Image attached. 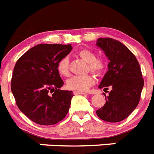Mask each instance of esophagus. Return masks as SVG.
<instances>
[{
  "instance_id": "34e87169",
  "label": "esophagus",
  "mask_w": 154,
  "mask_h": 154,
  "mask_svg": "<svg viewBox=\"0 0 154 154\" xmlns=\"http://www.w3.org/2000/svg\"><path fill=\"white\" fill-rule=\"evenodd\" d=\"M73 93L75 94V95H84V94H85V92H80V91H74L73 92Z\"/></svg>"
}]
</instances>
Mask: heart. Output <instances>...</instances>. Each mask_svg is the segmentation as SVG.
Masks as SVG:
<instances>
[{
    "mask_svg": "<svg viewBox=\"0 0 154 154\" xmlns=\"http://www.w3.org/2000/svg\"><path fill=\"white\" fill-rule=\"evenodd\" d=\"M78 55L88 63V69L96 75L103 73L106 68V62L102 58H96V54L90 49H82L78 52ZM69 61L68 57H64L58 62L57 69L58 73L62 76H68L69 75ZM95 82L94 77L90 74H85L82 75H74L66 82L68 89L75 91L88 90Z\"/></svg>",
    "mask_w": 154,
    "mask_h": 154,
    "instance_id": "obj_1",
    "label": "heart"
}]
</instances>
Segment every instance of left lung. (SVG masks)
Masks as SVG:
<instances>
[{
  "mask_svg": "<svg viewBox=\"0 0 154 154\" xmlns=\"http://www.w3.org/2000/svg\"><path fill=\"white\" fill-rule=\"evenodd\" d=\"M96 45L109 60L99 89L105 92L111 89L108 96L105 95L106 103L96 114L103 120L117 123L128 117L140 102L144 84L140 66L135 55L119 41L100 38Z\"/></svg>",
  "mask_w": 154,
  "mask_h": 154,
  "instance_id": "1",
  "label": "left lung"
}]
</instances>
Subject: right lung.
<instances>
[{"label":"right lung","mask_w":154,"mask_h":154,"mask_svg":"<svg viewBox=\"0 0 154 154\" xmlns=\"http://www.w3.org/2000/svg\"><path fill=\"white\" fill-rule=\"evenodd\" d=\"M72 49L71 45L40 44L16 62L11 92L19 109L37 124H56L69 112L73 92L60 89L64 82L57 65Z\"/></svg>","instance_id":"1"}]
</instances>
